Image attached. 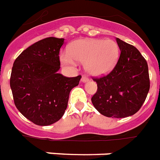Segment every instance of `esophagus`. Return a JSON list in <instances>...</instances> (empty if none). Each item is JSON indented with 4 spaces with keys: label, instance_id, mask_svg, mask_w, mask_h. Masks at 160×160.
I'll list each match as a JSON object with an SVG mask.
<instances>
[{
    "label": "esophagus",
    "instance_id": "obj_1",
    "mask_svg": "<svg viewBox=\"0 0 160 160\" xmlns=\"http://www.w3.org/2000/svg\"><path fill=\"white\" fill-rule=\"evenodd\" d=\"M89 79L87 78L86 75H82V78H81V82H86V81H88Z\"/></svg>",
    "mask_w": 160,
    "mask_h": 160
}]
</instances>
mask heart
I'll return each instance as SVG.
<instances>
[{
	"instance_id": "obj_1",
	"label": "heart",
	"mask_w": 160,
	"mask_h": 160,
	"mask_svg": "<svg viewBox=\"0 0 160 160\" xmlns=\"http://www.w3.org/2000/svg\"><path fill=\"white\" fill-rule=\"evenodd\" d=\"M119 57V47L112 39H81L75 41L69 48V53L62 52L60 61L63 65L73 68L75 60L85 63L89 74L101 76L109 73Z\"/></svg>"
}]
</instances>
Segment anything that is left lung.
Here are the masks:
<instances>
[{"mask_svg":"<svg viewBox=\"0 0 160 160\" xmlns=\"http://www.w3.org/2000/svg\"><path fill=\"white\" fill-rule=\"evenodd\" d=\"M121 50L114 69L94 78L97 91L91 102L108 118H123L135 114L145 102L150 87L147 61L136 48L117 38Z\"/></svg>","mask_w":160,"mask_h":160,"instance_id":"8db88e82","label":"left lung"}]
</instances>
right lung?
<instances>
[{"mask_svg":"<svg viewBox=\"0 0 160 160\" xmlns=\"http://www.w3.org/2000/svg\"><path fill=\"white\" fill-rule=\"evenodd\" d=\"M64 40L50 37L35 42L22 52L12 66L10 86L15 106L36 125H51L63 117L69 92L81 78L58 73Z\"/></svg>","mask_w":160,"mask_h":160,"instance_id":"obj_1","label":"right lung"}]
</instances>
